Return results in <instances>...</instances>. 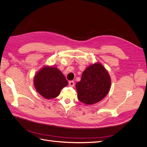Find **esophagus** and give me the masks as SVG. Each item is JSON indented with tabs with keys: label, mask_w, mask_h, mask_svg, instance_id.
Returning <instances> with one entry per match:
<instances>
[{
	"label": "esophagus",
	"mask_w": 147,
	"mask_h": 147,
	"mask_svg": "<svg viewBox=\"0 0 147 147\" xmlns=\"http://www.w3.org/2000/svg\"><path fill=\"white\" fill-rule=\"evenodd\" d=\"M69 84L70 86L73 87L74 86V81H70L69 82Z\"/></svg>",
	"instance_id": "obj_1"
}]
</instances>
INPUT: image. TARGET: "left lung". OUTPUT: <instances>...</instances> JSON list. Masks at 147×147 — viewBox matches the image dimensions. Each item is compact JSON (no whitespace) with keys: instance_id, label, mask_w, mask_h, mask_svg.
I'll return each instance as SVG.
<instances>
[{"instance_id":"obj_1","label":"left lung","mask_w":147,"mask_h":147,"mask_svg":"<svg viewBox=\"0 0 147 147\" xmlns=\"http://www.w3.org/2000/svg\"><path fill=\"white\" fill-rule=\"evenodd\" d=\"M111 86L108 71L99 63L88 66L83 71L81 80L75 84L79 100L87 105L99 102L107 95Z\"/></svg>"}]
</instances>
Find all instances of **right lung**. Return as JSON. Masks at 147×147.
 Returning a JSON list of instances; mask_svg holds the SVG:
<instances>
[{
    "mask_svg": "<svg viewBox=\"0 0 147 147\" xmlns=\"http://www.w3.org/2000/svg\"><path fill=\"white\" fill-rule=\"evenodd\" d=\"M67 84L64 74L54 65H44L34 77L35 90L46 99L58 96L61 90Z\"/></svg>",
    "mask_w": 147,
    "mask_h": 147,
    "instance_id": "obj_1",
    "label": "right lung"
}]
</instances>
